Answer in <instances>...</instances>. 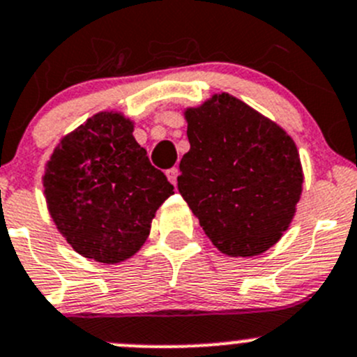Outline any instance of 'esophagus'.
Segmentation results:
<instances>
[{
    "label": "esophagus",
    "instance_id": "34e87169",
    "mask_svg": "<svg viewBox=\"0 0 357 357\" xmlns=\"http://www.w3.org/2000/svg\"><path fill=\"white\" fill-rule=\"evenodd\" d=\"M178 174H179L178 167H171L165 171V176H167V179L172 183V185H176V183H178Z\"/></svg>",
    "mask_w": 357,
    "mask_h": 357
}]
</instances>
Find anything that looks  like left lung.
Returning a JSON list of instances; mask_svg holds the SVG:
<instances>
[{
  "mask_svg": "<svg viewBox=\"0 0 357 357\" xmlns=\"http://www.w3.org/2000/svg\"><path fill=\"white\" fill-rule=\"evenodd\" d=\"M178 190L222 254L250 257L289 228L302 192L294 139L226 93L186 110Z\"/></svg>",
  "mask_w": 357,
  "mask_h": 357,
  "instance_id": "1",
  "label": "left lung"
}]
</instances>
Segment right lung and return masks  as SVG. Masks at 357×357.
Here are the masks:
<instances>
[{"mask_svg": "<svg viewBox=\"0 0 357 357\" xmlns=\"http://www.w3.org/2000/svg\"><path fill=\"white\" fill-rule=\"evenodd\" d=\"M50 214L84 257L114 264L145 243L174 186L150 164L121 114H96L60 142L46 165Z\"/></svg>", "mask_w": 357, "mask_h": 357, "instance_id": "obj_1", "label": "right lung"}]
</instances>
